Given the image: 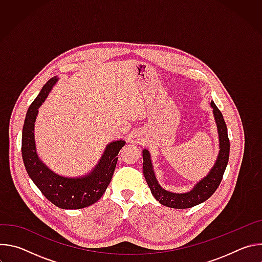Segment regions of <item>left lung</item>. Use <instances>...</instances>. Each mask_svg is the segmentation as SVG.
I'll return each instance as SVG.
<instances>
[{
  "mask_svg": "<svg viewBox=\"0 0 262 262\" xmlns=\"http://www.w3.org/2000/svg\"><path fill=\"white\" fill-rule=\"evenodd\" d=\"M210 105L213 108L212 112L217 127L220 151L210 172L203 179L196 183L193 190L186 193L176 194L163 189L155 175L150 154H149L147 149H144L143 150V173L145 179L147 181L148 186L150 188V191L155 198L165 206L182 209L198 205L206 201L215 192L222 181L224 172L226 170L229 160L230 142L228 138L227 126L225 120L223 118L221 111L217 108L213 101L210 102Z\"/></svg>",
  "mask_w": 262,
  "mask_h": 262,
  "instance_id": "left-lung-1",
  "label": "left lung"
}]
</instances>
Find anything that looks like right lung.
<instances>
[{"instance_id": "add662e5", "label": "right lung", "mask_w": 262, "mask_h": 262, "mask_svg": "<svg viewBox=\"0 0 262 262\" xmlns=\"http://www.w3.org/2000/svg\"><path fill=\"white\" fill-rule=\"evenodd\" d=\"M57 81V77L52 78L29 106L23 127L21 156L28 175L49 201L63 209H80L98 201L105 192L125 141H114L106 145L98 164L85 176L64 177L49 169L37 155L34 125L39 106Z\"/></svg>"}]
</instances>
